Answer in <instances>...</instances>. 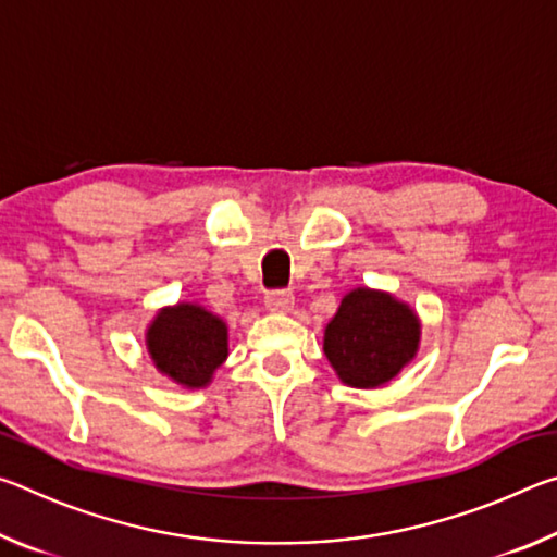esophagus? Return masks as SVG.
Here are the masks:
<instances>
[{
  "label": "esophagus",
  "instance_id": "34e87169",
  "mask_svg": "<svg viewBox=\"0 0 557 557\" xmlns=\"http://www.w3.org/2000/svg\"><path fill=\"white\" fill-rule=\"evenodd\" d=\"M265 305H268L270 312H289V309L295 307V295H292V292H287V289L268 292Z\"/></svg>",
  "mask_w": 557,
  "mask_h": 557
}]
</instances>
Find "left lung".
<instances>
[{"label": "left lung", "instance_id": "left-lung-1", "mask_svg": "<svg viewBox=\"0 0 557 557\" xmlns=\"http://www.w3.org/2000/svg\"><path fill=\"white\" fill-rule=\"evenodd\" d=\"M420 346V319L388 292L356 287L324 329V354L351 388H379L408 366Z\"/></svg>", "mask_w": 557, "mask_h": 557}]
</instances>
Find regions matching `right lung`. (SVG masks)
<instances>
[{
	"mask_svg": "<svg viewBox=\"0 0 557 557\" xmlns=\"http://www.w3.org/2000/svg\"><path fill=\"white\" fill-rule=\"evenodd\" d=\"M147 351L159 373L184 388H206L228 358V326L191 301L164 307L147 329Z\"/></svg>",
	"mask_w": 557,
	"mask_h": 557,
	"instance_id": "add662e5",
	"label": "right lung"
}]
</instances>
